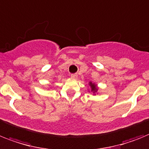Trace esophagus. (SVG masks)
<instances>
[{
    "label": "esophagus",
    "instance_id": "obj_1",
    "mask_svg": "<svg viewBox=\"0 0 149 149\" xmlns=\"http://www.w3.org/2000/svg\"><path fill=\"white\" fill-rule=\"evenodd\" d=\"M78 76H77V73H73V74H71V78L73 79H77Z\"/></svg>",
    "mask_w": 149,
    "mask_h": 149
}]
</instances>
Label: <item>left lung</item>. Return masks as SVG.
I'll use <instances>...</instances> for the list:
<instances>
[{
	"label": "left lung",
	"mask_w": 149,
	"mask_h": 149,
	"mask_svg": "<svg viewBox=\"0 0 149 149\" xmlns=\"http://www.w3.org/2000/svg\"><path fill=\"white\" fill-rule=\"evenodd\" d=\"M88 86L90 87V91H91V92H92L93 95H96V94L98 93V89H99V88L98 87V85L95 84V82H88ZM90 91L88 90L89 92Z\"/></svg>",
	"instance_id": "left-lung-1"
}]
</instances>
